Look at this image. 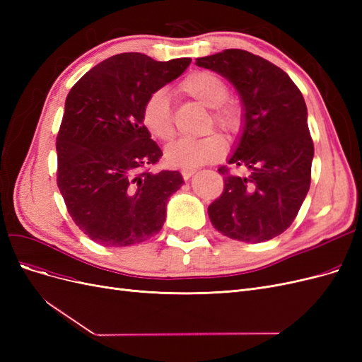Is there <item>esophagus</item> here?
I'll return each instance as SVG.
<instances>
[{
  "label": "esophagus",
  "mask_w": 362,
  "mask_h": 362,
  "mask_svg": "<svg viewBox=\"0 0 362 362\" xmlns=\"http://www.w3.org/2000/svg\"><path fill=\"white\" fill-rule=\"evenodd\" d=\"M196 170L194 169H189V168H185V169H181V175H182V178L184 180H189L192 175L194 173Z\"/></svg>",
  "instance_id": "34e87169"
}]
</instances>
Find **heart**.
<instances>
[{"instance_id": "obj_1", "label": "heart", "mask_w": 362, "mask_h": 362, "mask_svg": "<svg viewBox=\"0 0 362 362\" xmlns=\"http://www.w3.org/2000/svg\"><path fill=\"white\" fill-rule=\"evenodd\" d=\"M178 89L185 96L211 108L206 129L213 125L228 136L235 137L245 125L243 108L234 101H228L229 89L226 81L210 71H194L180 83ZM141 120L149 134L161 141H169L175 136L173 112L169 96L164 90L152 92L145 101ZM226 152V140L218 133L201 139H181L166 149V160L172 166L198 168L221 160Z\"/></svg>"}]
</instances>
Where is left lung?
Instances as JSON below:
<instances>
[{"instance_id":"left-lung-1","label":"left lung","mask_w":362,"mask_h":362,"mask_svg":"<svg viewBox=\"0 0 362 362\" xmlns=\"http://www.w3.org/2000/svg\"><path fill=\"white\" fill-rule=\"evenodd\" d=\"M196 64L231 81L245 107V128L229 164L221 166L223 192L208 206L213 226L246 243L282 234L298 216L311 184L314 144L298 86L276 64L245 49H225Z\"/></svg>"}]
</instances>
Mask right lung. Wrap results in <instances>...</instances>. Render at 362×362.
I'll return each mask as SVG.
<instances>
[{"label":"right lung","instance_id":"1","mask_svg":"<svg viewBox=\"0 0 362 362\" xmlns=\"http://www.w3.org/2000/svg\"><path fill=\"white\" fill-rule=\"evenodd\" d=\"M190 62L117 54L86 72L68 93L56 140L57 185L72 221L93 242L131 246L163 228L168 199L184 181L178 170H149L163 152L141 112L148 96L178 78Z\"/></svg>","mask_w":362,"mask_h":362}]
</instances>
